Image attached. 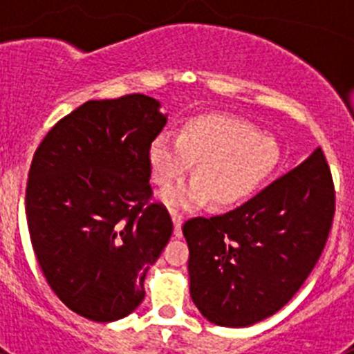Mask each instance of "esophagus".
I'll list each match as a JSON object with an SVG mask.
<instances>
[{"label": "esophagus", "mask_w": 354, "mask_h": 354, "mask_svg": "<svg viewBox=\"0 0 354 354\" xmlns=\"http://www.w3.org/2000/svg\"><path fill=\"white\" fill-rule=\"evenodd\" d=\"M171 221H174V236L180 237V236H183L184 216L179 214V212H171Z\"/></svg>", "instance_id": "1"}]
</instances>
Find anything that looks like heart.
I'll return each instance as SVG.
<instances>
[{"label":"heart","mask_w":354,"mask_h":354,"mask_svg":"<svg viewBox=\"0 0 354 354\" xmlns=\"http://www.w3.org/2000/svg\"><path fill=\"white\" fill-rule=\"evenodd\" d=\"M277 159V145L270 136L250 122L218 113L189 118L177 140L159 136L149 149L150 177L161 187L183 179L195 162V180L161 196L170 207L183 209L207 198L220 207L239 204L264 183Z\"/></svg>","instance_id":"heart-1"}]
</instances>
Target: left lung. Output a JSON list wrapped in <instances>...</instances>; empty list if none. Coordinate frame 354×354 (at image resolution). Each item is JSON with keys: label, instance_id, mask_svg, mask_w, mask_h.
Wrapping results in <instances>:
<instances>
[{"label": "left lung", "instance_id": "left-lung-1", "mask_svg": "<svg viewBox=\"0 0 354 354\" xmlns=\"http://www.w3.org/2000/svg\"><path fill=\"white\" fill-rule=\"evenodd\" d=\"M335 214L323 150L234 211L183 225L189 292L207 321L243 328L278 312L317 264Z\"/></svg>", "mask_w": 354, "mask_h": 354}]
</instances>
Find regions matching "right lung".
<instances>
[{
  "instance_id": "right-lung-1",
  "label": "right lung",
  "mask_w": 354,
  "mask_h": 354,
  "mask_svg": "<svg viewBox=\"0 0 354 354\" xmlns=\"http://www.w3.org/2000/svg\"><path fill=\"white\" fill-rule=\"evenodd\" d=\"M143 93L88 101L40 142L26 184L31 246L72 312L109 323L145 296V274L174 230L150 202L149 149L167 124Z\"/></svg>"
}]
</instances>
